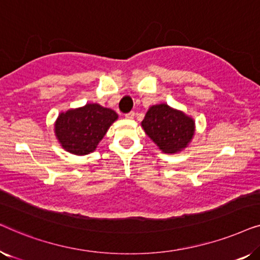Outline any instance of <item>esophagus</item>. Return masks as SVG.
<instances>
[{"mask_svg": "<svg viewBox=\"0 0 260 260\" xmlns=\"http://www.w3.org/2000/svg\"><path fill=\"white\" fill-rule=\"evenodd\" d=\"M134 117H135V112L134 111H130V112L125 113V118H127V119H133Z\"/></svg>", "mask_w": 260, "mask_h": 260, "instance_id": "obj_1", "label": "esophagus"}]
</instances>
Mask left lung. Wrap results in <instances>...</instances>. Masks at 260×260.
<instances>
[{"label": "left lung", "mask_w": 260, "mask_h": 260, "mask_svg": "<svg viewBox=\"0 0 260 260\" xmlns=\"http://www.w3.org/2000/svg\"><path fill=\"white\" fill-rule=\"evenodd\" d=\"M142 126L145 134L167 154L182 150L194 135V120L167 104L151 106Z\"/></svg>", "instance_id": "8db88e82"}]
</instances>
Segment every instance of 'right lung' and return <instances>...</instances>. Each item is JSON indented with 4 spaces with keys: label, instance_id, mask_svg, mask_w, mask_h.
I'll list each match as a JSON object with an SVG mask.
<instances>
[{
    "label": "right lung",
    "instance_id": "add662e5",
    "mask_svg": "<svg viewBox=\"0 0 260 260\" xmlns=\"http://www.w3.org/2000/svg\"><path fill=\"white\" fill-rule=\"evenodd\" d=\"M118 118L111 109L98 104L60 113L55 123V135L66 151L86 155L97 148L110 125Z\"/></svg>",
    "mask_w": 260,
    "mask_h": 260
}]
</instances>
